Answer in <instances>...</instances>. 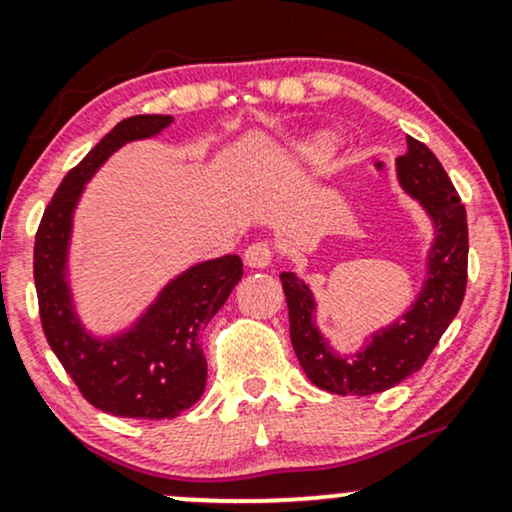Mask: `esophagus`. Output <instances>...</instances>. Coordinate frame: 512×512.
<instances>
[{
  "instance_id": "1",
  "label": "esophagus",
  "mask_w": 512,
  "mask_h": 512,
  "mask_svg": "<svg viewBox=\"0 0 512 512\" xmlns=\"http://www.w3.org/2000/svg\"><path fill=\"white\" fill-rule=\"evenodd\" d=\"M272 248H269L267 243H252L248 245V250H245V264H248L250 269H264L272 264Z\"/></svg>"
}]
</instances>
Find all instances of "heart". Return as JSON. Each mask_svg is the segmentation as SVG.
Here are the masks:
<instances>
[{
	"instance_id": "heart-1",
	"label": "heart",
	"mask_w": 512,
	"mask_h": 512,
	"mask_svg": "<svg viewBox=\"0 0 512 512\" xmlns=\"http://www.w3.org/2000/svg\"><path fill=\"white\" fill-rule=\"evenodd\" d=\"M339 144H342V137L334 129H310L301 134L281 158H284L286 168L320 166L337 154Z\"/></svg>"
}]
</instances>
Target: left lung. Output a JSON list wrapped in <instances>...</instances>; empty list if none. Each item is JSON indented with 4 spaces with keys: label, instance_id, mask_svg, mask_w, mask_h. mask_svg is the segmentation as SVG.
Returning <instances> with one entry per match:
<instances>
[{
    "label": "left lung",
    "instance_id": "left-lung-1",
    "mask_svg": "<svg viewBox=\"0 0 512 512\" xmlns=\"http://www.w3.org/2000/svg\"><path fill=\"white\" fill-rule=\"evenodd\" d=\"M395 173L404 195L419 204L433 228L424 284L402 315L370 332L354 354H339L317 327V298L308 281L296 272L279 274L293 351L310 383L334 395H375L414 375L455 320L467 289V211L448 173L426 144L411 137Z\"/></svg>",
    "mask_w": 512,
    "mask_h": 512
}]
</instances>
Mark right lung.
<instances>
[{"label":"right lung","mask_w":512,"mask_h":512,"mask_svg":"<svg viewBox=\"0 0 512 512\" xmlns=\"http://www.w3.org/2000/svg\"><path fill=\"white\" fill-rule=\"evenodd\" d=\"M170 125L173 115H134L110 129L64 175L35 236L33 276L48 344L93 407L125 419H175L204 395L207 358L199 332L243 276L238 255L190 264L115 332H93L79 313L72 286V238L86 185L115 151L154 139Z\"/></svg>","instance_id":"add662e5"}]
</instances>
